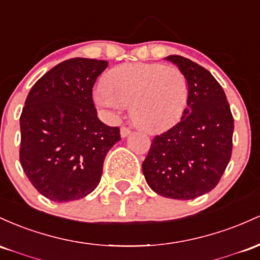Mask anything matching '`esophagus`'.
Listing matches in <instances>:
<instances>
[{
  "instance_id": "1",
  "label": "esophagus",
  "mask_w": 260,
  "mask_h": 260,
  "mask_svg": "<svg viewBox=\"0 0 260 260\" xmlns=\"http://www.w3.org/2000/svg\"><path fill=\"white\" fill-rule=\"evenodd\" d=\"M130 134H131V130L129 129V127L122 126L121 129H120V135H121V138H126V136L130 135Z\"/></svg>"
}]
</instances>
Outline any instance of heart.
Segmentation results:
<instances>
[{
    "label": "heart",
    "mask_w": 260,
    "mask_h": 260,
    "mask_svg": "<svg viewBox=\"0 0 260 260\" xmlns=\"http://www.w3.org/2000/svg\"><path fill=\"white\" fill-rule=\"evenodd\" d=\"M93 98L112 115L130 107V118L136 126L159 133L176 125L184 114L189 82L176 66L124 63L108 72L104 86L95 89Z\"/></svg>",
    "instance_id": "b5f03b06"
}]
</instances>
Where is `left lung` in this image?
<instances>
[{
	"label": "left lung",
	"instance_id": "1",
	"mask_svg": "<svg viewBox=\"0 0 260 260\" xmlns=\"http://www.w3.org/2000/svg\"><path fill=\"white\" fill-rule=\"evenodd\" d=\"M189 82L180 121L152 140L142 172L154 193L189 200L217 185L232 154L233 116L222 87L194 61L169 55Z\"/></svg>",
	"mask_w": 260,
	"mask_h": 260
}]
</instances>
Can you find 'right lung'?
I'll list each match as a JSON object with an SVG mask.
<instances>
[{
	"label": "right lung",
	"mask_w": 260,
	"mask_h": 260,
	"mask_svg": "<svg viewBox=\"0 0 260 260\" xmlns=\"http://www.w3.org/2000/svg\"><path fill=\"white\" fill-rule=\"evenodd\" d=\"M104 60L74 57L46 72L31 87L20 115L19 159L40 194L67 203L92 193L101 182L119 127L102 122L92 99Z\"/></svg>",
	"instance_id": "1"
}]
</instances>
